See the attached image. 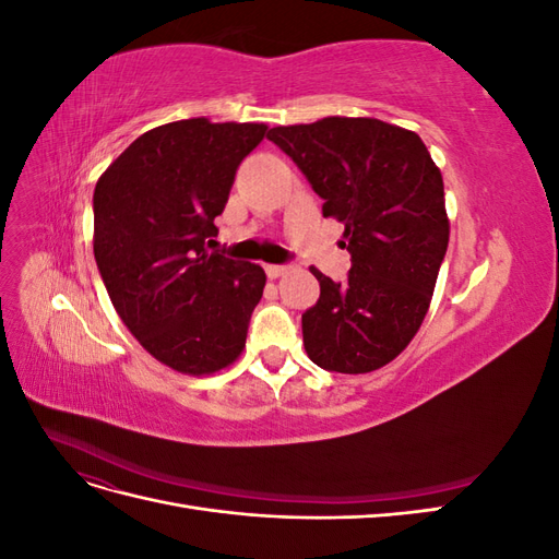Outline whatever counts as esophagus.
Here are the masks:
<instances>
[{"label": "esophagus", "instance_id": "esophagus-1", "mask_svg": "<svg viewBox=\"0 0 559 559\" xmlns=\"http://www.w3.org/2000/svg\"><path fill=\"white\" fill-rule=\"evenodd\" d=\"M286 270H289V267H286V265H277V263H267V265H265V275H267L270 280H277V277H282V275L286 273Z\"/></svg>", "mask_w": 559, "mask_h": 559}]
</instances>
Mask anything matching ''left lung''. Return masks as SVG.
<instances>
[{"label": "left lung", "instance_id": "obj_1", "mask_svg": "<svg viewBox=\"0 0 559 559\" xmlns=\"http://www.w3.org/2000/svg\"><path fill=\"white\" fill-rule=\"evenodd\" d=\"M345 226L352 267L333 282L312 267L319 300L302 312L308 357L333 373L396 359L425 321L450 224L443 177L419 134L378 118L329 116L267 132Z\"/></svg>", "mask_w": 559, "mask_h": 559}]
</instances>
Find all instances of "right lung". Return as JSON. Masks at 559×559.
Segmentation results:
<instances>
[{
  "label": "right lung",
  "instance_id": "add662e5",
  "mask_svg": "<svg viewBox=\"0 0 559 559\" xmlns=\"http://www.w3.org/2000/svg\"><path fill=\"white\" fill-rule=\"evenodd\" d=\"M263 123H165L97 179L93 251L118 317L179 373L210 376L240 357L263 267L207 251L240 163Z\"/></svg>",
  "mask_w": 559,
  "mask_h": 559
}]
</instances>
